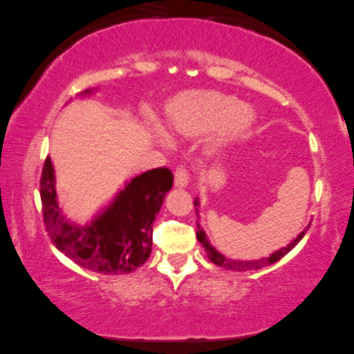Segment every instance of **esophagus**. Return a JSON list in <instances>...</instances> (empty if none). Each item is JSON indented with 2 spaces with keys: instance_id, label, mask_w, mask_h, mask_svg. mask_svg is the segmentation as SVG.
<instances>
[{
  "instance_id": "1",
  "label": "esophagus",
  "mask_w": 354,
  "mask_h": 354,
  "mask_svg": "<svg viewBox=\"0 0 354 354\" xmlns=\"http://www.w3.org/2000/svg\"><path fill=\"white\" fill-rule=\"evenodd\" d=\"M189 179V171L185 166H178L175 170V185L176 187H187Z\"/></svg>"
}]
</instances>
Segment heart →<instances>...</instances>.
Wrapping results in <instances>:
<instances>
[{"label":"heart","instance_id":"obj_1","mask_svg":"<svg viewBox=\"0 0 354 354\" xmlns=\"http://www.w3.org/2000/svg\"><path fill=\"white\" fill-rule=\"evenodd\" d=\"M254 111L236 97L218 91H189L166 106V121L171 133L193 138L216 127V138H241L254 122Z\"/></svg>","mask_w":354,"mask_h":354}]
</instances>
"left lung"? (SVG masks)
<instances>
[{
	"mask_svg": "<svg viewBox=\"0 0 354 354\" xmlns=\"http://www.w3.org/2000/svg\"><path fill=\"white\" fill-rule=\"evenodd\" d=\"M194 206H198V201H194ZM310 229V225H308V227L299 234V236L290 243V245H287L286 248H281L279 251H277V252H274V254H272L270 257H266V259H260V260H252V261H236V260H229V259H225L224 256H221L218 251L216 250H214L212 247H211V243L207 242V239H206V234H205V232L202 230V227H201V224L197 223V241L202 243V247L206 250V254H207V257H209V260L212 261L214 265H216V266H220V268H224V269H227V270H241V272H245V270H257V269H261V268H266V266H269V265H272V263H275V261H278V260H281L283 259L287 252H290L292 251L297 243H299V241H301L302 238H304V234H305V232Z\"/></svg>",
	"mask_w": 354,
	"mask_h": 354,
	"instance_id": "8db88e82",
	"label": "left lung"
}]
</instances>
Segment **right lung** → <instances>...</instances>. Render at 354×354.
Instances as JSON below:
<instances>
[{"mask_svg":"<svg viewBox=\"0 0 354 354\" xmlns=\"http://www.w3.org/2000/svg\"><path fill=\"white\" fill-rule=\"evenodd\" d=\"M171 185L169 169L145 171L127 184L103 215L80 229L59 212L52 161L46 157L40 178L44 229L53 245L76 265L104 275L130 274L151 254L152 224Z\"/></svg>","mask_w":354,"mask_h":354,"instance_id":"add662e5","label":"right lung"}]
</instances>
